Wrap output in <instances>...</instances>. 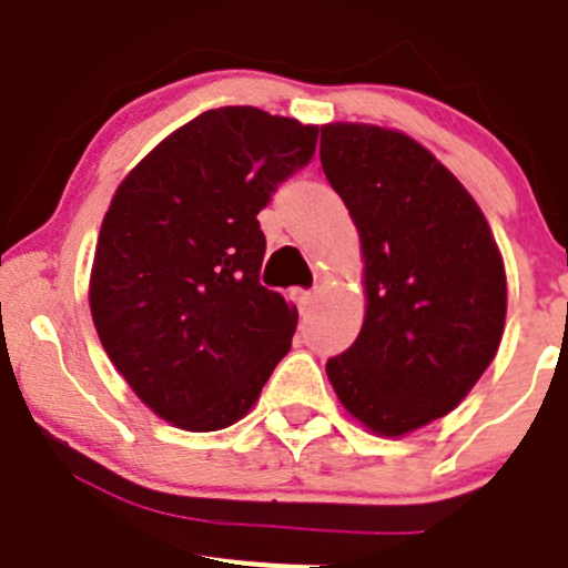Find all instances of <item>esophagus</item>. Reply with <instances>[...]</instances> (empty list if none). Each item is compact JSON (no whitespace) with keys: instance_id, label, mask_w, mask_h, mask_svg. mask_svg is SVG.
I'll use <instances>...</instances> for the list:
<instances>
[{"instance_id":"esophagus-1","label":"esophagus","mask_w":568,"mask_h":568,"mask_svg":"<svg viewBox=\"0 0 568 568\" xmlns=\"http://www.w3.org/2000/svg\"><path fill=\"white\" fill-rule=\"evenodd\" d=\"M294 300H296V305H300V311L307 313L313 307V302H316V291L294 288Z\"/></svg>"}]
</instances>
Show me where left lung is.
I'll return each instance as SVG.
<instances>
[{
	"mask_svg": "<svg viewBox=\"0 0 568 568\" xmlns=\"http://www.w3.org/2000/svg\"><path fill=\"white\" fill-rule=\"evenodd\" d=\"M321 168L365 257L363 329L326 363L341 404L400 437L473 390L506 324V268L478 203L420 142L365 123L321 129Z\"/></svg>",
	"mask_w": 568,
	"mask_h": 568,
	"instance_id": "obj_1",
	"label": "left lung"
}]
</instances>
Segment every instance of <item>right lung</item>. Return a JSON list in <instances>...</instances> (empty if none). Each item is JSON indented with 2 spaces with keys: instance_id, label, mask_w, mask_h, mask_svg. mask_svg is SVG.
Instances as JSON below:
<instances>
[{
  "instance_id": "obj_1",
  "label": "right lung",
  "mask_w": 568,
  "mask_h": 568,
  "mask_svg": "<svg viewBox=\"0 0 568 568\" xmlns=\"http://www.w3.org/2000/svg\"><path fill=\"white\" fill-rule=\"evenodd\" d=\"M318 129L255 106L209 109L114 192L90 274L101 346L164 420H242L288 354L296 307L261 285L257 214L316 153Z\"/></svg>"
}]
</instances>
